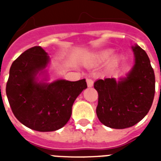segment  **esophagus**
<instances>
[{"label": "esophagus", "instance_id": "34e87169", "mask_svg": "<svg viewBox=\"0 0 161 161\" xmlns=\"http://www.w3.org/2000/svg\"><path fill=\"white\" fill-rule=\"evenodd\" d=\"M86 84L88 87H91L93 86V80L92 79H86Z\"/></svg>", "mask_w": 161, "mask_h": 161}]
</instances>
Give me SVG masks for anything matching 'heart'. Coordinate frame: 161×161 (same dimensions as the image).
Returning <instances> with one entry per match:
<instances>
[{
    "label": "heart",
    "instance_id": "b5f03b06",
    "mask_svg": "<svg viewBox=\"0 0 161 161\" xmlns=\"http://www.w3.org/2000/svg\"><path fill=\"white\" fill-rule=\"evenodd\" d=\"M110 54H111V51L110 50H107V51H103V52H101L100 54H98L96 56V61L98 62H103L105 60H107L108 59V57L110 56ZM115 60L114 59L113 60V62H114Z\"/></svg>",
    "mask_w": 161,
    "mask_h": 161
}]
</instances>
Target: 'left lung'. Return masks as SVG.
Here are the masks:
<instances>
[{
  "label": "left lung",
  "mask_w": 161,
  "mask_h": 161,
  "mask_svg": "<svg viewBox=\"0 0 161 161\" xmlns=\"http://www.w3.org/2000/svg\"><path fill=\"white\" fill-rule=\"evenodd\" d=\"M135 64L126 78L96 80V114L103 125L124 129L134 126L150 110L155 93V76L147 54L140 46L133 47Z\"/></svg>",
  "instance_id": "obj_1"
}]
</instances>
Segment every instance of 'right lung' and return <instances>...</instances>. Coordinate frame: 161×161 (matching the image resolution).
Returning <instances> with one entry per match:
<instances>
[{
  "instance_id": "obj_1",
  "label": "right lung",
  "mask_w": 161,
  "mask_h": 161,
  "mask_svg": "<svg viewBox=\"0 0 161 161\" xmlns=\"http://www.w3.org/2000/svg\"><path fill=\"white\" fill-rule=\"evenodd\" d=\"M48 60L42 47L26 50L11 65L6 86L14 115L24 126L39 132H52L64 126L71 117L75 99L87 87L85 79L36 82L37 73L46 68Z\"/></svg>"
}]
</instances>
